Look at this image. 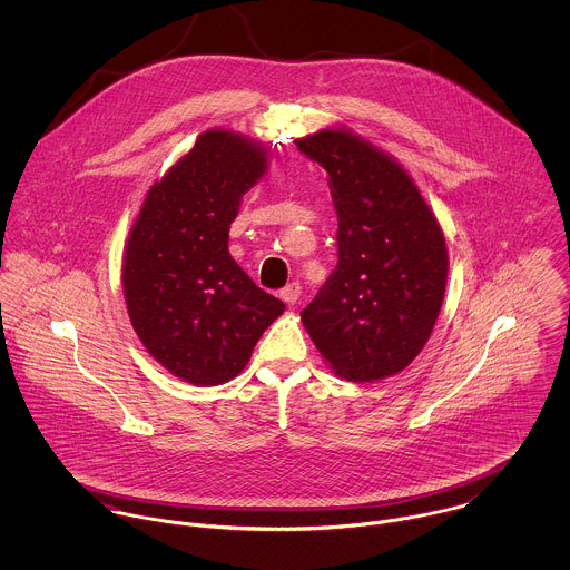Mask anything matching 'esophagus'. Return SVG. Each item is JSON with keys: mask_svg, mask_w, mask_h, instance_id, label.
I'll return each mask as SVG.
<instances>
[{"mask_svg": "<svg viewBox=\"0 0 570 570\" xmlns=\"http://www.w3.org/2000/svg\"><path fill=\"white\" fill-rule=\"evenodd\" d=\"M298 296H301V285H298V283H289L287 287L281 289V298H283L287 305H296Z\"/></svg>", "mask_w": 570, "mask_h": 570, "instance_id": "1", "label": "esophagus"}]
</instances>
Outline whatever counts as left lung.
I'll use <instances>...</instances> for the list:
<instances>
[{
    "mask_svg": "<svg viewBox=\"0 0 570 570\" xmlns=\"http://www.w3.org/2000/svg\"><path fill=\"white\" fill-rule=\"evenodd\" d=\"M296 147L328 173L337 213V265L301 312L303 325L342 380L397 375L443 305V230L404 166L348 129H323Z\"/></svg>",
    "mask_w": 570,
    "mask_h": 570,
    "instance_id": "left-lung-1",
    "label": "left lung"
}]
</instances>
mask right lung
Wrapping results in <instances>:
<instances>
[{"mask_svg":"<svg viewBox=\"0 0 570 570\" xmlns=\"http://www.w3.org/2000/svg\"><path fill=\"white\" fill-rule=\"evenodd\" d=\"M267 149L226 129L204 131L156 181L122 256L129 321L175 377L217 386L237 377L285 303L254 285L228 252L242 197Z\"/></svg>","mask_w":570,"mask_h":570,"instance_id":"right-lung-1","label":"right lung"}]
</instances>
